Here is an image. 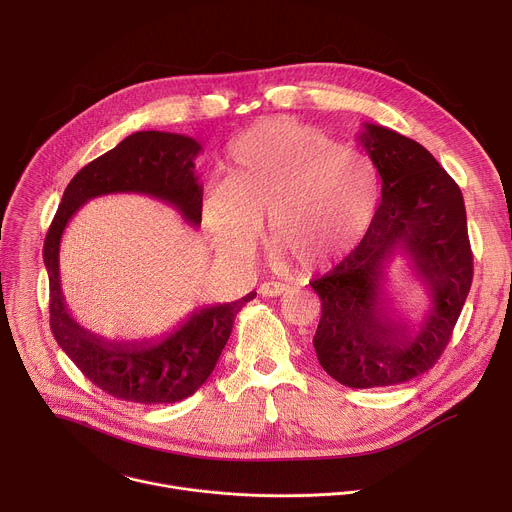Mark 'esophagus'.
<instances>
[{
  "instance_id": "esophagus-1",
  "label": "esophagus",
  "mask_w": 512,
  "mask_h": 512,
  "mask_svg": "<svg viewBox=\"0 0 512 512\" xmlns=\"http://www.w3.org/2000/svg\"><path fill=\"white\" fill-rule=\"evenodd\" d=\"M259 294L263 298H279L281 294H285V285H281L277 281H265L259 285Z\"/></svg>"
}]
</instances>
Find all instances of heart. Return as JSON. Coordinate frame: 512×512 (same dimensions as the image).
Returning a JSON list of instances; mask_svg holds the SVG:
<instances>
[{"mask_svg":"<svg viewBox=\"0 0 512 512\" xmlns=\"http://www.w3.org/2000/svg\"><path fill=\"white\" fill-rule=\"evenodd\" d=\"M381 204L369 156L326 131L265 119L233 141L227 180L200 206L206 237L229 257H247L267 239L279 265L312 273L348 257L369 235Z\"/></svg>","mask_w":512,"mask_h":512,"instance_id":"obj_1","label":"heart"}]
</instances>
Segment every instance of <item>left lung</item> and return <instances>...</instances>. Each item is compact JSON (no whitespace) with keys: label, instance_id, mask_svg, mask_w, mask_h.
<instances>
[{"label":"left lung","instance_id":"8db88e82","mask_svg":"<svg viewBox=\"0 0 512 512\" xmlns=\"http://www.w3.org/2000/svg\"><path fill=\"white\" fill-rule=\"evenodd\" d=\"M358 141L381 176V204L364 241L312 281L322 302L314 348L322 369L352 389L389 387L429 371L448 346L472 285L466 206L458 184L421 143L364 123ZM401 254L430 296L417 323L384 283Z\"/></svg>","mask_w":512,"mask_h":512}]
</instances>
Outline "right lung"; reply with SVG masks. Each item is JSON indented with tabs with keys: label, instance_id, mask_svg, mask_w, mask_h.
I'll use <instances>...</instances> for the list:
<instances>
[{
	"label": "right lung",
	"instance_id": "obj_1",
	"mask_svg": "<svg viewBox=\"0 0 512 512\" xmlns=\"http://www.w3.org/2000/svg\"><path fill=\"white\" fill-rule=\"evenodd\" d=\"M200 152L202 145L188 135L131 133L70 180L44 241L52 334L91 383L121 401L176 403L196 393L214 371L239 310L257 294L251 291L237 302L196 308L164 336L107 340L70 316L60 287V239L85 202L119 192L156 198L176 208L190 227H200L202 186L194 170Z\"/></svg>",
	"mask_w": 512,
	"mask_h": 512
}]
</instances>
